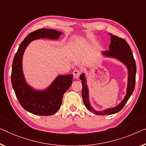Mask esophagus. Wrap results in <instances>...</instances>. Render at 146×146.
<instances>
[{"instance_id":"34e87169","label":"esophagus","mask_w":146,"mask_h":146,"mask_svg":"<svg viewBox=\"0 0 146 146\" xmlns=\"http://www.w3.org/2000/svg\"><path fill=\"white\" fill-rule=\"evenodd\" d=\"M80 74H81V71L80 70L76 69L73 71V76L75 78H78L80 76Z\"/></svg>"}]
</instances>
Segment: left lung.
<instances>
[{
  "instance_id": "left-lung-1",
  "label": "left lung",
  "mask_w": 146,
  "mask_h": 146,
  "mask_svg": "<svg viewBox=\"0 0 146 146\" xmlns=\"http://www.w3.org/2000/svg\"><path fill=\"white\" fill-rule=\"evenodd\" d=\"M111 43L110 45L109 50L103 52V54L108 57H113L118 59L123 64L127 66L128 69V85L127 88V94L124 99L116 107L113 108L107 109L103 111H96L91 107L88 99V90L87 85L86 84V78L84 74H82L80 76V79L82 81V96L84 104L85 106L90 111L96 115H111L118 112L123 108L125 104L128 100L129 97L132 94L135 84V74H136V64H135V59L133 58L132 52L128 44L124 39L121 38L117 36L110 34Z\"/></svg>"
}]
</instances>
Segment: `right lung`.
Segmentation results:
<instances>
[{"instance_id":"1","label":"right lung","mask_w":146,"mask_h":146,"mask_svg":"<svg viewBox=\"0 0 146 146\" xmlns=\"http://www.w3.org/2000/svg\"><path fill=\"white\" fill-rule=\"evenodd\" d=\"M62 35L56 30L41 29L28 35L22 42L14 57L11 82L19 103L26 110L38 115H50L60 108L62 98L72 83V74L59 76L44 91H36L26 83L22 70V58L26 48L31 41L38 38L57 39Z\"/></svg>"}]
</instances>
